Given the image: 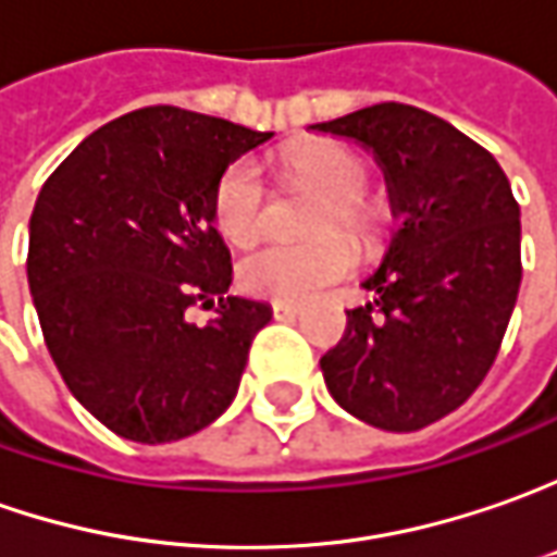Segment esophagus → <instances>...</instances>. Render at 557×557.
<instances>
[{"mask_svg": "<svg viewBox=\"0 0 557 557\" xmlns=\"http://www.w3.org/2000/svg\"><path fill=\"white\" fill-rule=\"evenodd\" d=\"M271 311H274L277 320H293V317L301 314V308H298V305H286V301H274V308H271Z\"/></svg>", "mask_w": 557, "mask_h": 557, "instance_id": "34e87169", "label": "esophagus"}]
</instances>
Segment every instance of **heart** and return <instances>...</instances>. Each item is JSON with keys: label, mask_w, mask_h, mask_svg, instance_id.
<instances>
[{"label": "heart", "mask_w": 557, "mask_h": 557, "mask_svg": "<svg viewBox=\"0 0 557 557\" xmlns=\"http://www.w3.org/2000/svg\"><path fill=\"white\" fill-rule=\"evenodd\" d=\"M286 172L293 182L320 190L326 202L320 206L314 231H330L342 224L355 234H367L373 215L360 200L367 184V169L351 150L338 145L298 147L286 153ZM268 184L256 160H237L221 172L212 197V215L219 231L234 243H249L264 224ZM357 264L355 243L342 234H320L308 243H264L246 252L240 261V286L249 296L274 301H308L330 283L342 280Z\"/></svg>", "instance_id": "obj_1"}]
</instances>
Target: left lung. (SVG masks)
I'll use <instances>...</instances> for the list:
<instances>
[{
  "label": "left lung",
  "instance_id": "8db88e82",
  "mask_svg": "<svg viewBox=\"0 0 557 557\" xmlns=\"http://www.w3.org/2000/svg\"><path fill=\"white\" fill-rule=\"evenodd\" d=\"M311 132L373 153L397 219L360 283L373 301L320 357L326 388L367 425L419 432L462 407L496 360L521 286V209L487 150L419 107H363Z\"/></svg>",
  "mask_w": 557,
  "mask_h": 557
}]
</instances>
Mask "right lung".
<instances>
[{
    "label": "right lung",
    "instance_id": "1",
    "mask_svg": "<svg viewBox=\"0 0 557 557\" xmlns=\"http://www.w3.org/2000/svg\"><path fill=\"white\" fill-rule=\"evenodd\" d=\"M182 107H141L91 132L29 215V296L73 397L125 441L190 437L231 407L271 305L231 289L215 231L221 172L271 141ZM206 327L186 320L214 304Z\"/></svg>",
    "mask_w": 557,
    "mask_h": 557
}]
</instances>
